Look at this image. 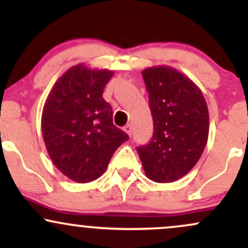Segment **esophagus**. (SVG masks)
I'll return each mask as SVG.
<instances>
[{
    "label": "esophagus",
    "mask_w": 248,
    "mask_h": 248,
    "mask_svg": "<svg viewBox=\"0 0 248 248\" xmlns=\"http://www.w3.org/2000/svg\"><path fill=\"white\" fill-rule=\"evenodd\" d=\"M124 132H126L128 135H132V133H133V126L130 124H126V126L124 127Z\"/></svg>",
    "instance_id": "obj_1"
}]
</instances>
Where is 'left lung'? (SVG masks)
I'll return each instance as SVG.
<instances>
[{
    "label": "left lung",
    "instance_id": "1",
    "mask_svg": "<svg viewBox=\"0 0 248 248\" xmlns=\"http://www.w3.org/2000/svg\"><path fill=\"white\" fill-rule=\"evenodd\" d=\"M149 93L154 134L136 148L146 176L170 183L195 167L209 138V110L203 93L186 76L170 66L142 71Z\"/></svg>",
    "mask_w": 248,
    "mask_h": 248
}]
</instances>
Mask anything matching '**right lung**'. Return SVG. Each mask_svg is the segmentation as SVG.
Wrapping results in <instances>:
<instances>
[{
  "label": "right lung",
  "instance_id": "obj_1",
  "mask_svg": "<svg viewBox=\"0 0 248 248\" xmlns=\"http://www.w3.org/2000/svg\"><path fill=\"white\" fill-rule=\"evenodd\" d=\"M113 71L71 67L51 90L42 114V133L59 171L78 183L99 178L115 150L129 136L113 124V110L102 98Z\"/></svg>",
  "mask_w": 248,
  "mask_h": 248
}]
</instances>
